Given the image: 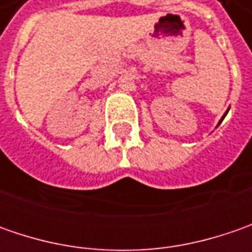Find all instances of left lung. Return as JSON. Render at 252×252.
Masks as SVG:
<instances>
[{
    "instance_id": "1",
    "label": "left lung",
    "mask_w": 252,
    "mask_h": 252,
    "mask_svg": "<svg viewBox=\"0 0 252 252\" xmlns=\"http://www.w3.org/2000/svg\"><path fill=\"white\" fill-rule=\"evenodd\" d=\"M227 112H228V109L227 111H226V113H224V115H223V118H221V119H220V122H219V125H220V123H221V122H223V119H224V116H226V115H227ZM218 125V126H219Z\"/></svg>"
}]
</instances>
